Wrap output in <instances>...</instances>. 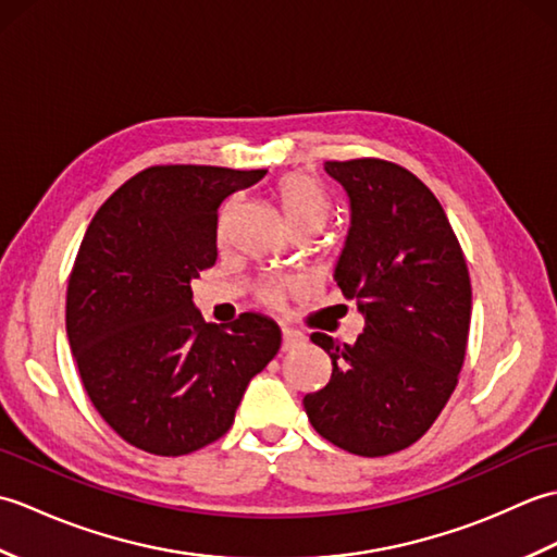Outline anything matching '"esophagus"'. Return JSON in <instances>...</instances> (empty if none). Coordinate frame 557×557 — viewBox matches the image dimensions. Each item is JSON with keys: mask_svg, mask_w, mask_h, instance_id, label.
Here are the masks:
<instances>
[{"mask_svg": "<svg viewBox=\"0 0 557 557\" xmlns=\"http://www.w3.org/2000/svg\"><path fill=\"white\" fill-rule=\"evenodd\" d=\"M301 339H304V335H301V333H297V330H292V327H282V349H285V351H289V349L297 347Z\"/></svg>", "mask_w": 557, "mask_h": 557, "instance_id": "34e87169", "label": "esophagus"}]
</instances>
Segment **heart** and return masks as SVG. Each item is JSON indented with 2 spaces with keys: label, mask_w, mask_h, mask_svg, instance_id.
Segmentation results:
<instances>
[{
  "label": "heart",
  "mask_w": 557,
  "mask_h": 557,
  "mask_svg": "<svg viewBox=\"0 0 557 557\" xmlns=\"http://www.w3.org/2000/svg\"><path fill=\"white\" fill-rule=\"evenodd\" d=\"M275 196L280 200L282 215L289 222V227H299V224H318V227H323V222L327 220V196L323 194V188L306 174L294 172L282 176L275 186ZM265 297L270 304H277L282 297V289L270 287L265 292Z\"/></svg>",
  "instance_id": "obj_1"
}]
</instances>
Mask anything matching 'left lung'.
<instances>
[{
	"label": "left lung",
	"instance_id": "1",
	"mask_svg": "<svg viewBox=\"0 0 557 557\" xmlns=\"http://www.w3.org/2000/svg\"><path fill=\"white\" fill-rule=\"evenodd\" d=\"M349 198L335 280L366 327L354 345L311 339L333 361L304 397L313 429L361 457L417 443L447 405L465 363L471 282L465 253L431 188L385 160L325 162Z\"/></svg>",
	"mask_w": 557,
	"mask_h": 557
}]
</instances>
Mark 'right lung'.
Instances as JSON below:
<instances>
[{
	"label": "right lung",
	"instance_id": "1",
	"mask_svg": "<svg viewBox=\"0 0 557 557\" xmlns=\"http://www.w3.org/2000/svg\"><path fill=\"white\" fill-rule=\"evenodd\" d=\"M265 170L148 168L104 200L66 289V335L83 387L126 443L180 457L230 431L280 325L242 313L206 323L191 282L218 260L224 200Z\"/></svg>",
	"mask_w": 557,
	"mask_h": 557
}]
</instances>
